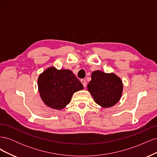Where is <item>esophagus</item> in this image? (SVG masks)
I'll use <instances>...</instances> for the list:
<instances>
[{"label": "esophagus", "mask_w": 157, "mask_h": 157, "mask_svg": "<svg viewBox=\"0 0 157 157\" xmlns=\"http://www.w3.org/2000/svg\"><path fill=\"white\" fill-rule=\"evenodd\" d=\"M80 82H81V83L82 84L84 87H86V80H85L84 79H81V80H80Z\"/></svg>", "instance_id": "1"}]
</instances>
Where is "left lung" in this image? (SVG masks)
Segmentation results:
<instances>
[{
  "label": "left lung",
  "instance_id": "1",
  "mask_svg": "<svg viewBox=\"0 0 157 157\" xmlns=\"http://www.w3.org/2000/svg\"><path fill=\"white\" fill-rule=\"evenodd\" d=\"M88 90L98 105L110 107L120 100L123 85L119 77L114 73H105L95 71L92 73V80L87 86Z\"/></svg>",
  "mask_w": 157,
  "mask_h": 157
}]
</instances>
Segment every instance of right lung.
I'll return each instance as SVG.
<instances>
[{
	"mask_svg": "<svg viewBox=\"0 0 157 157\" xmlns=\"http://www.w3.org/2000/svg\"><path fill=\"white\" fill-rule=\"evenodd\" d=\"M38 87L42 101L52 109L60 110L68 105L75 92L83 85L69 69H46L38 78Z\"/></svg>",
	"mask_w": 157,
	"mask_h": 157,
	"instance_id": "obj_1",
	"label": "right lung"
}]
</instances>
